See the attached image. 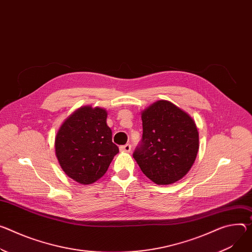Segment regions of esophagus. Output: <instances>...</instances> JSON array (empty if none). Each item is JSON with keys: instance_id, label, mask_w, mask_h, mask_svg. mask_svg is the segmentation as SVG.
<instances>
[{"instance_id": "34e87169", "label": "esophagus", "mask_w": 252, "mask_h": 252, "mask_svg": "<svg viewBox=\"0 0 252 252\" xmlns=\"http://www.w3.org/2000/svg\"><path fill=\"white\" fill-rule=\"evenodd\" d=\"M120 150L121 152H125V153H129L130 150H131V146L129 144H126L125 146H121L120 147Z\"/></svg>"}]
</instances>
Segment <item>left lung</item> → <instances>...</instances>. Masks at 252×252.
I'll return each instance as SVG.
<instances>
[{"mask_svg":"<svg viewBox=\"0 0 252 252\" xmlns=\"http://www.w3.org/2000/svg\"><path fill=\"white\" fill-rule=\"evenodd\" d=\"M143 141L133 153L142 172L158 185L178 182L192 168L199 151V132L189 114L168 100L141 112Z\"/></svg>","mask_w":252,"mask_h":252,"instance_id":"left-lung-1","label":"left lung"}]
</instances>
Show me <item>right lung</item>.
<instances>
[{"mask_svg": "<svg viewBox=\"0 0 252 252\" xmlns=\"http://www.w3.org/2000/svg\"><path fill=\"white\" fill-rule=\"evenodd\" d=\"M107 111L84 105L60 126L55 135V155L63 172L82 185H90L107 171L119 148L106 125Z\"/></svg>", "mask_w": 252, "mask_h": 252, "instance_id": "obj_1", "label": "right lung"}]
</instances>
